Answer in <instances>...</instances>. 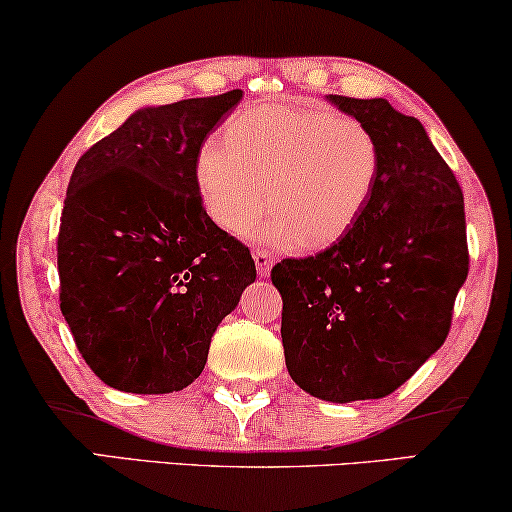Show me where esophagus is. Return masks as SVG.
Returning <instances> with one entry per match:
<instances>
[{
  "instance_id": "obj_1",
  "label": "esophagus",
  "mask_w": 512,
  "mask_h": 512,
  "mask_svg": "<svg viewBox=\"0 0 512 512\" xmlns=\"http://www.w3.org/2000/svg\"><path fill=\"white\" fill-rule=\"evenodd\" d=\"M254 261H256L258 277H268L270 270H272V258H270L268 251L256 249V251H254Z\"/></svg>"
}]
</instances>
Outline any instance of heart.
<instances>
[{"label":"heart","mask_w":512,"mask_h":512,"mask_svg":"<svg viewBox=\"0 0 512 512\" xmlns=\"http://www.w3.org/2000/svg\"><path fill=\"white\" fill-rule=\"evenodd\" d=\"M377 170L380 149L368 125L331 109L270 102L230 118L226 144H202L195 184L209 219L233 235L256 221L268 188L272 212L254 237L321 249L363 214Z\"/></svg>","instance_id":"1"}]
</instances>
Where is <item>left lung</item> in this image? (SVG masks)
I'll return each instance as SVG.
<instances>
[{"label":"left lung","instance_id":"obj_1","mask_svg":"<svg viewBox=\"0 0 512 512\" xmlns=\"http://www.w3.org/2000/svg\"><path fill=\"white\" fill-rule=\"evenodd\" d=\"M377 139L380 170L366 209L331 247L284 258L291 380L333 403L384 398L438 352L468 275L464 193L417 118L387 100L328 95Z\"/></svg>","mask_w":512,"mask_h":512}]
</instances>
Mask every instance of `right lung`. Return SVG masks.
Segmentation results:
<instances>
[{
	"label": "right lung",
	"mask_w": 512,
	"mask_h": 512,
	"mask_svg": "<svg viewBox=\"0 0 512 512\" xmlns=\"http://www.w3.org/2000/svg\"><path fill=\"white\" fill-rule=\"evenodd\" d=\"M242 90L137 109L76 163L60 216V310L104 384L172 394L198 380L221 319L256 279L209 219L195 160Z\"/></svg>",
	"instance_id": "add662e5"
}]
</instances>
